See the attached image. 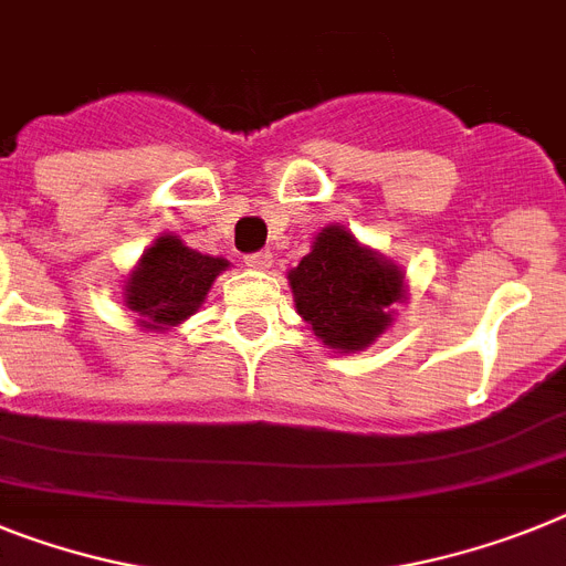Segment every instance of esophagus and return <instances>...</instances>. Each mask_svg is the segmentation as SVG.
I'll return each instance as SVG.
<instances>
[{
	"label": "esophagus",
	"mask_w": 566,
	"mask_h": 566,
	"mask_svg": "<svg viewBox=\"0 0 566 566\" xmlns=\"http://www.w3.org/2000/svg\"><path fill=\"white\" fill-rule=\"evenodd\" d=\"M247 268H250V270H261V273H264V270L273 268V255H270V253L247 255Z\"/></svg>",
	"instance_id": "1"
}]
</instances>
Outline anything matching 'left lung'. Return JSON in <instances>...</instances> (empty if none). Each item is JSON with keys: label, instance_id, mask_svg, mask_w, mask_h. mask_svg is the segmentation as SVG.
Wrapping results in <instances>:
<instances>
[{"label": "left lung", "instance_id": "1", "mask_svg": "<svg viewBox=\"0 0 566 566\" xmlns=\"http://www.w3.org/2000/svg\"><path fill=\"white\" fill-rule=\"evenodd\" d=\"M287 282L298 316L336 354L371 348L397 319L394 305L408 298L406 270L345 224L322 227Z\"/></svg>", "mask_w": 566, "mask_h": 566}]
</instances>
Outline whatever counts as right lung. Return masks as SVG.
Here are the masks:
<instances>
[{
  "label": "right lung",
  "mask_w": 566,
  "mask_h": 566,
  "mask_svg": "<svg viewBox=\"0 0 566 566\" xmlns=\"http://www.w3.org/2000/svg\"><path fill=\"white\" fill-rule=\"evenodd\" d=\"M230 261L203 255L175 232H160L123 279V305L135 313L140 331L166 334L201 311L207 293Z\"/></svg>",
  "instance_id": "right-lung-1"
}]
</instances>
